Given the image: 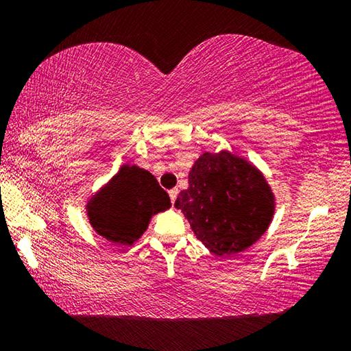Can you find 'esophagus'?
<instances>
[{"label": "esophagus", "mask_w": 351, "mask_h": 351, "mask_svg": "<svg viewBox=\"0 0 351 351\" xmlns=\"http://www.w3.org/2000/svg\"><path fill=\"white\" fill-rule=\"evenodd\" d=\"M169 195H170L171 204H175V199H176V197H178V189H171L170 192H169Z\"/></svg>", "instance_id": "obj_1"}]
</instances>
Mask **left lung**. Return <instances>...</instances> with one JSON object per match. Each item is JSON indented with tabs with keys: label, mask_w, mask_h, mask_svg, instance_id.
<instances>
[{
	"label": "left lung",
	"mask_w": 351,
	"mask_h": 351,
	"mask_svg": "<svg viewBox=\"0 0 351 351\" xmlns=\"http://www.w3.org/2000/svg\"><path fill=\"white\" fill-rule=\"evenodd\" d=\"M193 234L215 255L245 251L266 232L274 195L265 176L229 152H206L189 173V189L175 201Z\"/></svg>",
	"instance_id": "1"
}]
</instances>
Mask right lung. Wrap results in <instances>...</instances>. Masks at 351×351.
Masks as SVG:
<instances>
[{"label": "right lung", "instance_id": "add662e5", "mask_svg": "<svg viewBox=\"0 0 351 351\" xmlns=\"http://www.w3.org/2000/svg\"><path fill=\"white\" fill-rule=\"evenodd\" d=\"M170 206L169 193L150 171L123 165L86 209L99 235L116 245H133L154 213Z\"/></svg>", "mask_w": 351, "mask_h": 351}]
</instances>
